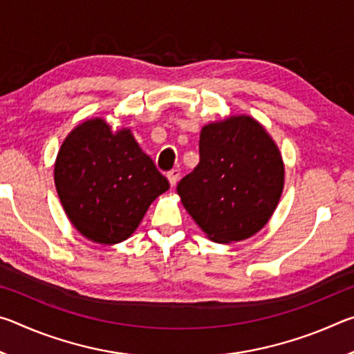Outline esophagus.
I'll return each mask as SVG.
<instances>
[{"label":"esophagus","mask_w":354,"mask_h":354,"mask_svg":"<svg viewBox=\"0 0 354 354\" xmlns=\"http://www.w3.org/2000/svg\"><path fill=\"white\" fill-rule=\"evenodd\" d=\"M179 175H181V171H179L178 169H173L171 171H169V175H167V178H169L171 187H175V185H176L178 179H179Z\"/></svg>","instance_id":"1"}]
</instances>
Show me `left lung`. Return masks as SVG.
Segmentation results:
<instances>
[{
	"instance_id": "8db88e82",
	"label": "left lung",
	"mask_w": 354,
	"mask_h": 354,
	"mask_svg": "<svg viewBox=\"0 0 354 354\" xmlns=\"http://www.w3.org/2000/svg\"><path fill=\"white\" fill-rule=\"evenodd\" d=\"M284 162L270 134L250 115L203 127L200 162L178 184L185 211L217 243L261 231L278 206Z\"/></svg>"
}]
</instances>
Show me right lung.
I'll return each mask as SVG.
<instances>
[{
    "instance_id": "right-lung-1",
    "label": "right lung",
    "mask_w": 354,
    "mask_h": 354,
    "mask_svg": "<svg viewBox=\"0 0 354 354\" xmlns=\"http://www.w3.org/2000/svg\"><path fill=\"white\" fill-rule=\"evenodd\" d=\"M55 184L71 225L101 245L127 241L149 205L170 189L131 129L112 131L103 118L86 120L65 137Z\"/></svg>"
}]
</instances>
